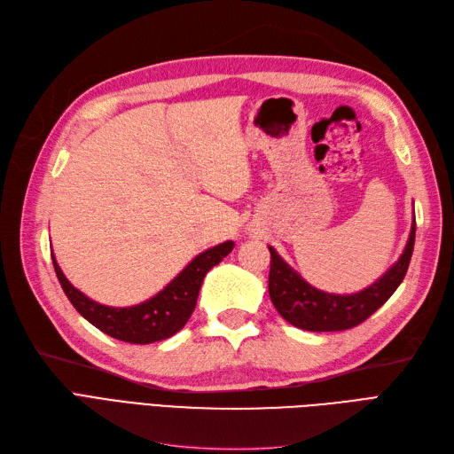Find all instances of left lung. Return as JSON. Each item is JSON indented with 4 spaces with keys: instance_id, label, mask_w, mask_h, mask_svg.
Wrapping results in <instances>:
<instances>
[{
    "instance_id": "1",
    "label": "left lung",
    "mask_w": 454,
    "mask_h": 454,
    "mask_svg": "<svg viewBox=\"0 0 454 454\" xmlns=\"http://www.w3.org/2000/svg\"><path fill=\"white\" fill-rule=\"evenodd\" d=\"M415 229L417 223L413 219L409 240L400 259L377 282L350 295L316 290L269 246V295L274 309L280 312L286 322L299 329H307V332H342V329H350L365 322L371 314L387 303L397 286L403 282L411 255H413Z\"/></svg>"
}]
</instances>
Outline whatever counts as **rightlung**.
<instances>
[{
    "label": "right lung",
    "instance_id": "1",
    "mask_svg": "<svg viewBox=\"0 0 454 454\" xmlns=\"http://www.w3.org/2000/svg\"><path fill=\"white\" fill-rule=\"evenodd\" d=\"M232 248H235V242L227 240L199 254L164 290L134 307H107L96 303L64 277L54 254L52 265L66 297L85 320L114 339L134 342V345H149V342L172 337L187 324L195 310L206 272L227 257Z\"/></svg>",
    "mask_w": 454,
    "mask_h": 454
}]
</instances>
